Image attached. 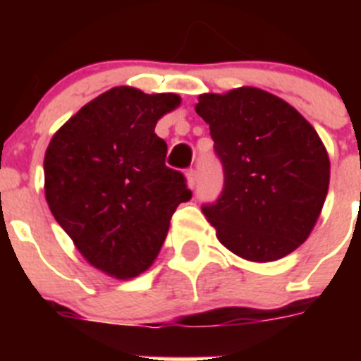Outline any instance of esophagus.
<instances>
[{
	"label": "esophagus",
	"mask_w": 361,
	"mask_h": 361,
	"mask_svg": "<svg viewBox=\"0 0 361 361\" xmlns=\"http://www.w3.org/2000/svg\"><path fill=\"white\" fill-rule=\"evenodd\" d=\"M186 184H188V188H191V190L195 188V184H197V171L195 170L186 171Z\"/></svg>",
	"instance_id": "esophagus-1"
}]
</instances>
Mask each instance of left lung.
Wrapping results in <instances>:
<instances>
[{
    "instance_id": "obj_1",
    "label": "left lung",
    "mask_w": 361,
    "mask_h": 361,
    "mask_svg": "<svg viewBox=\"0 0 361 361\" xmlns=\"http://www.w3.org/2000/svg\"><path fill=\"white\" fill-rule=\"evenodd\" d=\"M224 188L202 213L216 238L251 262H273L311 235L329 190L331 162L317 130L283 99L253 86L199 95Z\"/></svg>"
}]
</instances>
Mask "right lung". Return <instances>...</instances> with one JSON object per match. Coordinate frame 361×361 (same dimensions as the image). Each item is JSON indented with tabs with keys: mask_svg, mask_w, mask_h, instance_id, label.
<instances>
[{
	"mask_svg": "<svg viewBox=\"0 0 361 361\" xmlns=\"http://www.w3.org/2000/svg\"><path fill=\"white\" fill-rule=\"evenodd\" d=\"M175 94L116 86L92 99L52 137L44 197L54 219L94 267L128 280L159 255L171 215L191 199L186 178L164 164L155 124Z\"/></svg>",
	"mask_w": 361,
	"mask_h": 361,
	"instance_id": "1",
	"label": "right lung"
}]
</instances>
